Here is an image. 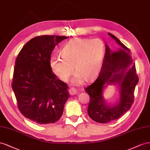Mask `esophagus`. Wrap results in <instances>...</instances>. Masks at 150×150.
I'll use <instances>...</instances> for the list:
<instances>
[{
	"label": "esophagus",
	"mask_w": 150,
	"mask_h": 150,
	"mask_svg": "<svg viewBox=\"0 0 150 150\" xmlns=\"http://www.w3.org/2000/svg\"><path fill=\"white\" fill-rule=\"evenodd\" d=\"M68 91H69V93L71 96L75 95V94L76 93V90L74 88H70L69 90H68Z\"/></svg>",
	"instance_id": "esophagus-1"
}]
</instances>
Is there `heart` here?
<instances>
[{"label": "heart", "mask_w": 150, "mask_h": 150, "mask_svg": "<svg viewBox=\"0 0 150 150\" xmlns=\"http://www.w3.org/2000/svg\"><path fill=\"white\" fill-rule=\"evenodd\" d=\"M105 53V44L99 38H75L67 42L61 49L62 59L52 57L50 66L53 74L63 82L69 79L74 68L76 73L72 82L80 84L83 79L90 81L99 74Z\"/></svg>", "instance_id": "heart-1"}]
</instances>
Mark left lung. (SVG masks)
I'll return each mask as SVG.
<instances>
[{"label":"left lung","mask_w":150,"mask_h":150,"mask_svg":"<svg viewBox=\"0 0 150 150\" xmlns=\"http://www.w3.org/2000/svg\"><path fill=\"white\" fill-rule=\"evenodd\" d=\"M108 34L122 48L112 52L105 45V55L98 78L85 89L90 97L88 114L93 121L99 123L115 120L131 108L134 102L136 85L139 81L129 49L115 36ZM105 84H118L120 88L119 101L112 106L107 105L103 99V89Z\"/></svg>","instance_id":"1"}]
</instances>
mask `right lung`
Wrapping results in <instances>:
<instances>
[{
    "mask_svg": "<svg viewBox=\"0 0 150 150\" xmlns=\"http://www.w3.org/2000/svg\"><path fill=\"white\" fill-rule=\"evenodd\" d=\"M67 36L43 35L29 40L16 59L12 88L25 117L40 125L54 123L70 96L67 84L50 66L51 52Z\"/></svg>",
    "mask_w": 150,
    "mask_h": 150,
    "instance_id": "obj_1",
    "label": "right lung"
}]
</instances>
